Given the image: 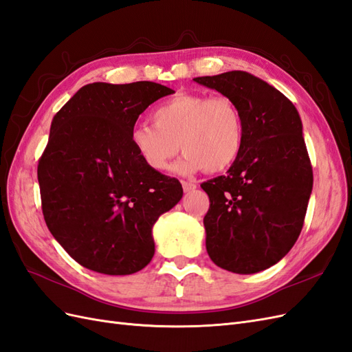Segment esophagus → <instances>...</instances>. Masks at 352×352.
Segmentation results:
<instances>
[{
    "instance_id": "esophagus-1",
    "label": "esophagus",
    "mask_w": 352,
    "mask_h": 352,
    "mask_svg": "<svg viewBox=\"0 0 352 352\" xmlns=\"http://www.w3.org/2000/svg\"><path fill=\"white\" fill-rule=\"evenodd\" d=\"M182 184H183V188H184L186 193L193 192V190L197 187V184L195 182H183Z\"/></svg>"
}]
</instances>
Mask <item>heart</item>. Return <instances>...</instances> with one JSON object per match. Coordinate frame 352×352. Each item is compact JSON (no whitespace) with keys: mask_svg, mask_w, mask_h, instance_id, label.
<instances>
[{"mask_svg":"<svg viewBox=\"0 0 352 352\" xmlns=\"http://www.w3.org/2000/svg\"><path fill=\"white\" fill-rule=\"evenodd\" d=\"M150 122L131 128L129 142L143 164L165 170L182 147L178 174L219 173L233 165L245 140L243 115L232 98L183 93L157 104ZM180 144L178 145L177 143Z\"/></svg>","mask_w":352,"mask_h":352,"instance_id":"obj_1","label":"heart"}]
</instances>
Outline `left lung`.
I'll return each mask as SVG.
<instances>
[{
    "label": "left lung",
    "mask_w": 352,
    "mask_h": 352,
    "mask_svg": "<svg viewBox=\"0 0 352 352\" xmlns=\"http://www.w3.org/2000/svg\"><path fill=\"white\" fill-rule=\"evenodd\" d=\"M193 81L232 98L245 122L233 165L202 184L208 255L232 273H259L292 249L304 226L313 168L302 122L286 96L243 70Z\"/></svg>",
    "instance_id": "1"
}]
</instances>
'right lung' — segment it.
Listing matches in <instances>:
<instances>
[{
	"mask_svg": "<svg viewBox=\"0 0 352 352\" xmlns=\"http://www.w3.org/2000/svg\"><path fill=\"white\" fill-rule=\"evenodd\" d=\"M175 93L150 81L84 85L54 115L38 162L43 214L78 264L126 276L155 255L152 228L183 197L178 179L147 168L129 142L138 116Z\"/></svg>",
	"mask_w": 352,
	"mask_h": 352,
	"instance_id": "1",
	"label": "right lung"
}]
</instances>
